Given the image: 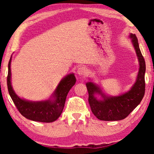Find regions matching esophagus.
Returning a JSON list of instances; mask_svg holds the SVG:
<instances>
[{"mask_svg": "<svg viewBox=\"0 0 154 154\" xmlns=\"http://www.w3.org/2000/svg\"><path fill=\"white\" fill-rule=\"evenodd\" d=\"M77 74L81 76H85L88 74V69L85 66H80L77 70Z\"/></svg>", "mask_w": 154, "mask_h": 154, "instance_id": "obj_1", "label": "esophagus"}]
</instances>
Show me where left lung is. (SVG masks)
<instances>
[{"label": "left lung", "mask_w": 154, "mask_h": 154, "mask_svg": "<svg viewBox=\"0 0 154 154\" xmlns=\"http://www.w3.org/2000/svg\"><path fill=\"white\" fill-rule=\"evenodd\" d=\"M129 37L135 50L140 65L136 81L130 90L119 96H109L93 82L90 81L86 83L89 94L88 102L92 112L101 121H113L125 119L140 104L144 97L146 64L135 34L130 33ZM97 94L100 96V98H97Z\"/></svg>", "instance_id": "left-lung-1"}]
</instances>
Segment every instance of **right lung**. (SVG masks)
<instances>
[{"instance_id":"add662e5","label":"right lung","mask_w":154,"mask_h":154,"mask_svg":"<svg viewBox=\"0 0 154 154\" xmlns=\"http://www.w3.org/2000/svg\"><path fill=\"white\" fill-rule=\"evenodd\" d=\"M11 60L12 56L8 63V89L18 111L23 116L33 121L52 123L56 121L62 114L68 92L76 81L74 73H70L63 78L48 100L33 102L20 97L14 92L11 83Z\"/></svg>"}]
</instances>
